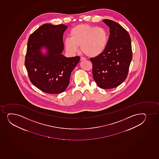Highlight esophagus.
<instances>
[{
  "instance_id": "esophagus-1",
  "label": "esophagus",
  "mask_w": 159,
  "mask_h": 159,
  "mask_svg": "<svg viewBox=\"0 0 159 159\" xmlns=\"http://www.w3.org/2000/svg\"><path fill=\"white\" fill-rule=\"evenodd\" d=\"M80 60L81 61H85L86 60V59L85 58V57H80Z\"/></svg>"
}]
</instances>
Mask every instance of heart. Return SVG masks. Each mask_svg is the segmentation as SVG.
Instances as JSON below:
<instances>
[{
	"label": "heart",
	"instance_id": "obj_1",
	"mask_svg": "<svg viewBox=\"0 0 159 159\" xmlns=\"http://www.w3.org/2000/svg\"><path fill=\"white\" fill-rule=\"evenodd\" d=\"M108 34L102 27L89 25H79L74 27L70 32V38L64 42L68 52L75 53L80 45V51L89 57H96L104 52L107 47Z\"/></svg>",
	"mask_w": 159,
	"mask_h": 159
}]
</instances>
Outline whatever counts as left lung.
<instances>
[{
	"instance_id": "obj_1",
	"label": "left lung",
	"mask_w": 159,
	"mask_h": 159,
	"mask_svg": "<svg viewBox=\"0 0 159 159\" xmlns=\"http://www.w3.org/2000/svg\"><path fill=\"white\" fill-rule=\"evenodd\" d=\"M102 21L110 29L107 47L102 54L90 60L98 86L113 89L127 78L132 58L131 42L129 34L119 24L109 19Z\"/></svg>"
}]
</instances>
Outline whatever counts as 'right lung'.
<instances>
[{
  "label": "right lung",
  "mask_w": 159,
  "mask_h": 159,
  "mask_svg": "<svg viewBox=\"0 0 159 159\" xmlns=\"http://www.w3.org/2000/svg\"><path fill=\"white\" fill-rule=\"evenodd\" d=\"M67 28L64 25L44 24L28 41L25 66L30 81L48 94H59L66 90L70 74L80 60L78 56L66 57L62 54L63 35Z\"/></svg>",
  "instance_id": "add662e5"
}]
</instances>
